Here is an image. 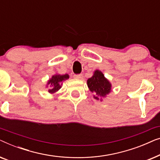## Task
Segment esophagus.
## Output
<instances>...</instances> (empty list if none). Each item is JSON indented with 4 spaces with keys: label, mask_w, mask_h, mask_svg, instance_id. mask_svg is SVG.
Masks as SVG:
<instances>
[{
    "label": "esophagus",
    "mask_w": 160,
    "mask_h": 160,
    "mask_svg": "<svg viewBox=\"0 0 160 160\" xmlns=\"http://www.w3.org/2000/svg\"><path fill=\"white\" fill-rule=\"evenodd\" d=\"M74 77H75L76 78H77V79H83L84 76H83L82 74H78V75L74 76Z\"/></svg>",
    "instance_id": "obj_1"
}]
</instances>
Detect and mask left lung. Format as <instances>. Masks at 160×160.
<instances>
[{"mask_svg": "<svg viewBox=\"0 0 160 160\" xmlns=\"http://www.w3.org/2000/svg\"><path fill=\"white\" fill-rule=\"evenodd\" d=\"M87 86L90 92L93 93L95 100L102 101L111 92V84L105 77L103 73L99 70H96L91 78L87 79Z\"/></svg>", "mask_w": 160, "mask_h": 160, "instance_id": "obj_1", "label": "left lung"}]
</instances>
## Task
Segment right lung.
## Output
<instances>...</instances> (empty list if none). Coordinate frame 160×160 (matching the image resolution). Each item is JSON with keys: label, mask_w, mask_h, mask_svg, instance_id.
I'll return each instance as SVG.
<instances>
[{"label": "right lung", "mask_w": 160, "mask_h": 160, "mask_svg": "<svg viewBox=\"0 0 160 160\" xmlns=\"http://www.w3.org/2000/svg\"><path fill=\"white\" fill-rule=\"evenodd\" d=\"M68 74H65V75H60V74L58 73L54 74L47 82V87H49L48 92L50 94H53L58 92L62 87V82L65 80L68 79Z\"/></svg>", "instance_id": "add662e5"}]
</instances>
